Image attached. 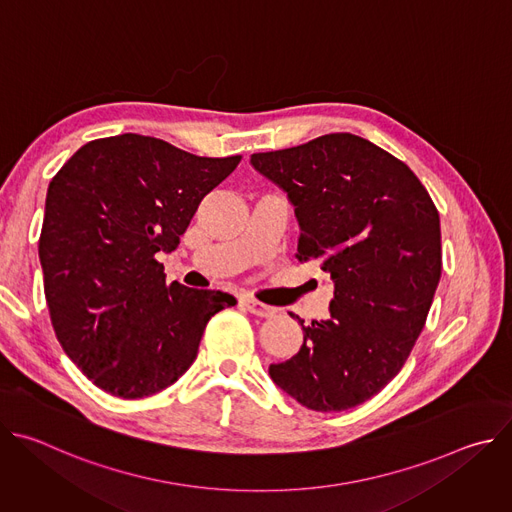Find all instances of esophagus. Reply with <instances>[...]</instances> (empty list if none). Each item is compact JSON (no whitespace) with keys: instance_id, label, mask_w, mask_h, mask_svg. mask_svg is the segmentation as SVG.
Listing matches in <instances>:
<instances>
[{"instance_id":"obj_1","label":"esophagus","mask_w":512,"mask_h":512,"mask_svg":"<svg viewBox=\"0 0 512 512\" xmlns=\"http://www.w3.org/2000/svg\"><path fill=\"white\" fill-rule=\"evenodd\" d=\"M241 304L253 314V316H259V318H269V316H273V308L271 306H267V304H263V302H259V300H253V298H241Z\"/></svg>"}]
</instances>
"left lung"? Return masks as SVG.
I'll return each mask as SVG.
<instances>
[{"instance_id":"left-lung-1","label":"left lung","mask_w":512,"mask_h":512,"mask_svg":"<svg viewBox=\"0 0 512 512\" xmlns=\"http://www.w3.org/2000/svg\"><path fill=\"white\" fill-rule=\"evenodd\" d=\"M251 164L296 206V257L320 261L334 281L330 318L302 320L300 352L269 375L314 411L369 401L423 330L442 275L440 214L407 164L352 133L253 154Z\"/></svg>"}]
</instances>
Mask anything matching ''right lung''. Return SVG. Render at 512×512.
Masks as SVG:
<instances>
[{
  "label": "right lung",
  "instance_id": "1",
  "mask_svg": "<svg viewBox=\"0 0 512 512\" xmlns=\"http://www.w3.org/2000/svg\"><path fill=\"white\" fill-rule=\"evenodd\" d=\"M239 162L123 133L85 143L52 178L38 247L50 322L105 393L141 399L178 381L208 320L237 304L166 283L156 255L178 247L200 200Z\"/></svg>",
  "mask_w": 512,
  "mask_h": 512
}]
</instances>
